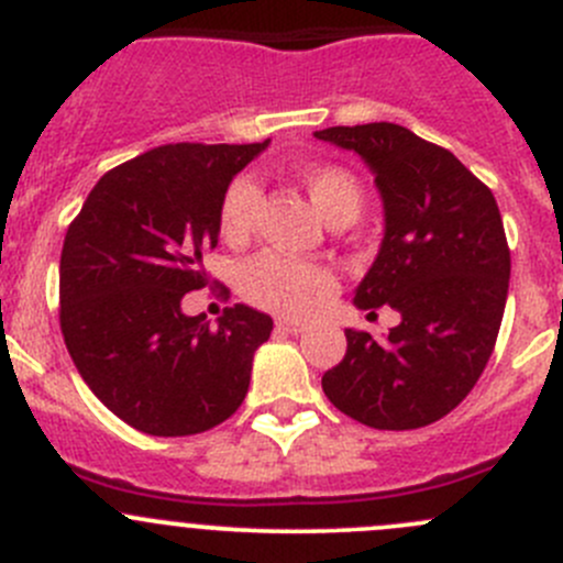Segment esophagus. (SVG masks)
Returning <instances> with one entry per match:
<instances>
[{"label":"esophagus","instance_id":"obj_1","mask_svg":"<svg viewBox=\"0 0 563 563\" xmlns=\"http://www.w3.org/2000/svg\"><path fill=\"white\" fill-rule=\"evenodd\" d=\"M275 329H277V332H286V334H299V332H305V329H308V323L294 321V318H277Z\"/></svg>","mask_w":563,"mask_h":563}]
</instances>
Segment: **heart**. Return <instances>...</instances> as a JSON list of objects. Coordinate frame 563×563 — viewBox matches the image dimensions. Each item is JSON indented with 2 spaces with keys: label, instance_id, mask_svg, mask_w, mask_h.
Segmentation results:
<instances>
[{
  "label": "heart",
  "instance_id": "heart-1",
  "mask_svg": "<svg viewBox=\"0 0 563 563\" xmlns=\"http://www.w3.org/2000/svg\"><path fill=\"white\" fill-rule=\"evenodd\" d=\"M297 176L327 223L343 218L356 220L362 209V187L349 168L313 163V166L299 168ZM255 207H258V185L250 176L231 181L223 207H220L223 234L231 240L247 234L255 218ZM242 286H245L247 297L261 308L283 316H305L316 308L318 297L327 291L329 277L318 266L302 264V261L280 253H264L245 266Z\"/></svg>",
  "mask_w": 563,
  "mask_h": 563
}]
</instances>
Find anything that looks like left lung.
<instances>
[{
    "label": "left lung",
    "instance_id": "8db88e82",
    "mask_svg": "<svg viewBox=\"0 0 563 563\" xmlns=\"http://www.w3.org/2000/svg\"><path fill=\"white\" fill-rule=\"evenodd\" d=\"M313 135L360 155L382 196L384 240L354 305L400 313L384 340L345 332L349 349L323 373V395L367 428H424L474 389L501 329L509 247L498 203L450 150L400 124Z\"/></svg>",
    "mask_w": 563,
    "mask_h": 563
}]
</instances>
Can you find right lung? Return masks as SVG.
<instances>
[{
    "instance_id": "obj_1",
    "label": "right lung",
    "mask_w": 563,
    "mask_h": 563,
    "mask_svg": "<svg viewBox=\"0 0 563 563\" xmlns=\"http://www.w3.org/2000/svg\"><path fill=\"white\" fill-rule=\"evenodd\" d=\"M266 146H157L108 172L67 229L65 345L95 397L141 433H203L245 400L272 318L234 305L212 327L181 299L209 283L225 190Z\"/></svg>"
}]
</instances>
